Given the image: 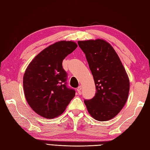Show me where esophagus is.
<instances>
[{"mask_svg": "<svg viewBox=\"0 0 150 150\" xmlns=\"http://www.w3.org/2000/svg\"><path fill=\"white\" fill-rule=\"evenodd\" d=\"M81 90H82V86H79L77 88V92H78L79 94H81Z\"/></svg>", "mask_w": 150, "mask_h": 150, "instance_id": "esophagus-1", "label": "esophagus"}]
</instances>
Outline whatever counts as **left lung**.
Segmentation results:
<instances>
[{
  "instance_id": "1",
  "label": "left lung",
  "mask_w": 150,
  "mask_h": 150,
  "mask_svg": "<svg viewBox=\"0 0 150 150\" xmlns=\"http://www.w3.org/2000/svg\"><path fill=\"white\" fill-rule=\"evenodd\" d=\"M86 55L96 85V95L84 100L92 118L104 122L112 119L124 107L129 92V79L115 50L101 39L79 41Z\"/></svg>"
}]
</instances>
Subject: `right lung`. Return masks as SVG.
<instances>
[{
  "label": "right lung",
  "instance_id": "obj_1",
  "mask_svg": "<svg viewBox=\"0 0 150 150\" xmlns=\"http://www.w3.org/2000/svg\"><path fill=\"white\" fill-rule=\"evenodd\" d=\"M77 47L71 41H60L34 57L23 76V89L28 104L35 112L52 119L62 114L75 91L66 86L67 73L62 62Z\"/></svg>",
  "mask_w": 150,
  "mask_h": 150
}]
</instances>
